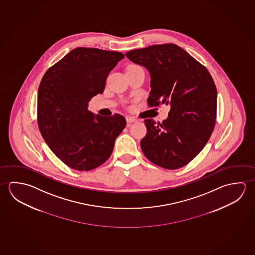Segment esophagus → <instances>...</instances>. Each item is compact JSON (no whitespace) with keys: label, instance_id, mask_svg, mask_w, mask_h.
<instances>
[{"label":"esophagus","instance_id":"1","mask_svg":"<svg viewBox=\"0 0 255 255\" xmlns=\"http://www.w3.org/2000/svg\"><path fill=\"white\" fill-rule=\"evenodd\" d=\"M136 121H137V120L134 119V117H127V122H128V123H133V122H136Z\"/></svg>","mask_w":255,"mask_h":255}]
</instances>
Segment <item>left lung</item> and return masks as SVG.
Listing matches in <instances>:
<instances>
[{
    "instance_id": "1",
    "label": "left lung",
    "mask_w": 255,
    "mask_h": 255,
    "mask_svg": "<svg viewBox=\"0 0 255 255\" xmlns=\"http://www.w3.org/2000/svg\"><path fill=\"white\" fill-rule=\"evenodd\" d=\"M150 73L151 107L170 105L168 116L157 125L144 121L141 140L144 155L168 169L190 162L211 137L216 120L217 89L211 74L189 53L173 43L155 44L126 53Z\"/></svg>"
}]
</instances>
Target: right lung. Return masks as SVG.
<instances>
[{
  "mask_svg": "<svg viewBox=\"0 0 255 255\" xmlns=\"http://www.w3.org/2000/svg\"><path fill=\"white\" fill-rule=\"evenodd\" d=\"M119 52L78 47L43 75L37 95V122L52 152L79 171L99 167L112 154L125 118L95 115L88 103L102 94L106 78L124 58Z\"/></svg>",
  "mask_w": 255,
  "mask_h": 255,
  "instance_id": "right-lung-1",
  "label": "right lung"
}]
</instances>
